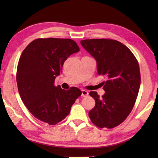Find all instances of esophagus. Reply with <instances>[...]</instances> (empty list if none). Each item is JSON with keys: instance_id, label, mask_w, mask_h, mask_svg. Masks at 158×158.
Masks as SVG:
<instances>
[{"instance_id": "34e87169", "label": "esophagus", "mask_w": 158, "mask_h": 158, "mask_svg": "<svg viewBox=\"0 0 158 158\" xmlns=\"http://www.w3.org/2000/svg\"><path fill=\"white\" fill-rule=\"evenodd\" d=\"M88 94H89V93H88V91H86V90H85V89L81 90V96H82L85 97L87 96H88Z\"/></svg>"}]
</instances>
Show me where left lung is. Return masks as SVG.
Masks as SVG:
<instances>
[{"label": "left lung", "mask_w": 158, "mask_h": 158, "mask_svg": "<svg viewBox=\"0 0 158 158\" xmlns=\"http://www.w3.org/2000/svg\"><path fill=\"white\" fill-rule=\"evenodd\" d=\"M81 44L96 59L98 75L108 79L101 98L96 92H89L96 105L89 117L100 128H113L127 118L135 104L140 85L139 62L129 48L116 40L86 39Z\"/></svg>", "instance_id": "obj_1"}]
</instances>
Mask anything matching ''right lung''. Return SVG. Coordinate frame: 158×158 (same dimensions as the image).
<instances>
[{
  "mask_svg": "<svg viewBox=\"0 0 158 158\" xmlns=\"http://www.w3.org/2000/svg\"><path fill=\"white\" fill-rule=\"evenodd\" d=\"M79 51L72 39L40 38L32 41L22 53L16 73L18 92L36 119L49 125L57 124L69 115L81 95L76 87L65 90L54 85L64 62Z\"/></svg>",
  "mask_w": 158,
  "mask_h": 158,
  "instance_id": "obj_1",
  "label": "right lung"
}]
</instances>
